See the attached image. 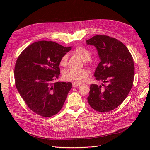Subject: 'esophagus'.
Here are the masks:
<instances>
[{
	"label": "esophagus",
	"mask_w": 150,
	"mask_h": 150,
	"mask_svg": "<svg viewBox=\"0 0 150 150\" xmlns=\"http://www.w3.org/2000/svg\"><path fill=\"white\" fill-rule=\"evenodd\" d=\"M80 86V84H77V83H73L72 84V86H73V88H76V87H78V86Z\"/></svg>",
	"instance_id": "1"
}]
</instances>
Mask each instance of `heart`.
<instances>
[{"label": "heart", "instance_id": "heart-1", "mask_svg": "<svg viewBox=\"0 0 150 150\" xmlns=\"http://www.w3.org/2000/svg\"><path fill=\"white\" fill-rule=\"evenodd\" d=\"M74 52L79 55L84 61H88L91 58V52L87 49L81 46L76 47ZM68 56L67 54L63 55L60 60V65L65 66L67 64ZM64 79L66 81H70L74 82L75 83L80 84L85 82L88 80L89 76V72L87 69H69L64 71L62 74Z\"/></svg>", "mask_w": 150, "mask_h": 150}]
</instances>
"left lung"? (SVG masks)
<instances>
[{"mask_svg": "<svg viewBox=\"0 0 150 150\" xmlns=\"http://www.w3.org/2000/svg\"><path fill=\"white\" fill-rule=\"evenodd\" d=\"M86 43L96 47L101 60L94 76L107 83L91 85L89 104L97 111H111L122 104L132 88L134 77L133 58L127 47L112 37L96 35Z\"/></svg>", "mask_w": 150, "mask_h": 150, "instance_id": "1", "label": "left lung"}]
</instances>
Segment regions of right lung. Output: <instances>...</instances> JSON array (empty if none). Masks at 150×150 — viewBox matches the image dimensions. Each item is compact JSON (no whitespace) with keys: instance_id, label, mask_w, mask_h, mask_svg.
Listing matches in <instances>:
<instances>
[{"instance_id":"1","label":"right lung","mask_w":150,"mask_h":150,"mask_svg":"<svg viewBox=\"0 0 150 150\" xmlns=\"http://www.w3.org/2000/svg\"><path fill=\"white\" fill-rule=\"evenodd\" d=\"M71 49L41 41L28 45L18 58L14 71L16 86L27 106L36 114L50 117L59 112L64 105L72 84L53 81L60 74L61 58Z\"/></svg>"}]
</instances>
